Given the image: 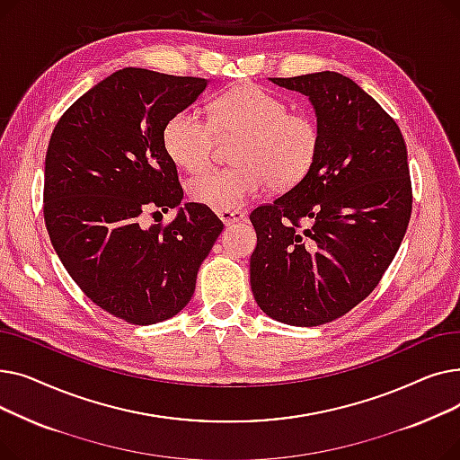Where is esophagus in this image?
I'll return each mask as SVG.
<instances>
[{
  "label": "esophagus",
  "mask_w": 460,
  "mask_h": 460,
  "mask_svg": "<svg viewBox=\"0 0 460 460\" xmlns=\"http://www.w3.org/2000/svg\"><path fill=\"white\" fill-rule=\"evenodd\" d=\"M217 217H220L224 226H233V224L246 220V214L238 212V210H222V212H217Z\"/></svg>",
  "instance_id": "1"
}]
</instances>
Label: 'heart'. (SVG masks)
<instances>
[{
	"label": "heart",
	"instance_id": "obj_1",
	"mask_svg": "<svg viewBox=\"0 0 460 460\" xmlns=\"http://www.w3.org/2000/svg\"><path fill=\"white\" fill-rule=\"evenodd\" d=\"M279 96L248 84L224 93L214 104V123L196 106L172 115L164 147L177 165L199 172L212 160L217 132L243 134L229 169H210L188 182L190 198L212 210L244 207L270 182L276 190L298 184L317 158L321 130L305 113H287Z\"/></svg>",
	"mask_w": 460,
	"mask_h": 460
}]
</instances>
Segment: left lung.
<instances>
[{
    "instance_id": "obj_1",
    "label": "left lung",
    "mask_w": 460,
    "mask_h": 460,
    "mask_svg": "<svg viewBox=\"0 0 460 460\" xmlns=\"http://www.w3.org/2000/svg\"><path fill=\"white\" fill-rule=\"evenodd\" d=\"M269 80L307 96L321 145L298 184L250 214L252 291L269 317L319 326L369 296L402 243L412 212L406 143L340 72Z\"/></svg>"
}]
</instances>
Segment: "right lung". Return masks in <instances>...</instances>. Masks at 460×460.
I'll return each mask as SVG.
<instances>
[{
	"instance_id": "1",
	"label": "right lung",
	"mask_w": 460,
	"mask_h": 460,
	"mask_svg": "<svg viewBox=\"0 0 460 460\" xmlns=\"http://www.w3.org/2000/svg\"><path fill=\"white\" fill-rule=\"evenodd\" d=\"M208 80L123 68L91 87L52 132L44 162V222L63 267L96 305L132 324L175 317L224 224L184 203L164 147L172 115ZM176 210L172 225L140 226L145 209ZM158 212V210H156Z\"/></svg>"
}]
</instances>
